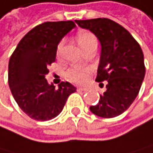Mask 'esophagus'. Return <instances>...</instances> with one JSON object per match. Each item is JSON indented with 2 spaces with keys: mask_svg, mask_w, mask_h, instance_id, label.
<instances>
[{
  "mask_svg": "<svg viewBox=\"0 0 153 153\" xmlns=\"http://www.w3.org/2000/svg\"><path fill=\"white\" fill-rule=\"evenodd\" d=\"M77 89L78 90H82V91H87V90H88V88H77Z\"/></svg>",
  "mask_w": 153,
  "mask_h": 153,
  "instance_id": "obj_1",
  "label": "esophagus"
}]
</instances>
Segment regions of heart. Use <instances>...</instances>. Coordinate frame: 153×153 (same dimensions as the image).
I'll list each match as a JSON object with an SVG mask.
<instances>
[{
	"mask_svg": "<svg viewBox=\"0 0 153 153\" xmlns=\"http://www.w3.org/2000/svg\"><path fill=\"white\" fill-rule=\"evenodd\" d=\"M77 38H78V42L80 45L82 46L83 48L89 45L97 44V38H96L95 35L91 33L90 31H87V30L80 31L77 35ZM62 44L63 43H60L58 45V51L61 48ZM88 73H89V68H87V66L73 65L68 69L65 75H66V78L70 80L71 82L81 84V83L85 82V80L88 79Z\"/></svg>",
	"mask_w": 153,
	"mask_h": 153,
	"instance_id": "1",
	"label": "heart"
}]
</instances>
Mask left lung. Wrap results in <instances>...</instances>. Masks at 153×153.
Instances as JSON below:
<instances>
[{
	"instance_id": "8db88e82",
	"label": "left lung",
	"mask_w": 153,
	"mask_h": 153,
	"mask_svg": "<svg viewBox=\"0 0 153 153\" xmlns=\"http://www.w3.org/2000/svg\"><path fill=\"white\" fill-rule=\"evenodd\" d=\"M88 29L101 44L97 82L107 81V90L90 111L103 118H112L126 111L137 97L146 73L141 46L122 25L107 18L76 20Z\"/></svg>"
}]
</instances>
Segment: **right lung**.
Wrapping results in <instances>:
<instances>
[{"label":"right lung","mask_w":153,"mask_h":153,"mask_svg":"<svg viewBox=\"0 0 153 153\" xmlns=\"http://www.w3.org/2000/svg\"><path fill=\"white\" fill-rule=\"evenodd\" d=\"M72 21L46 22L32 28L20 41L8 64V85L20 108L37 121H48L63 110L76 88L62 82L48 83V66L56 60L60 41L75 27Z\"/></svg>","instance_id":"right-lung-1"}]
</instances>
